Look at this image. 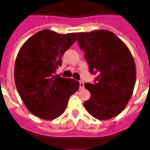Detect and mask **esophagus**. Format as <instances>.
Instances as JSON below:
<instances>
[{"instance_id":"esophagus-1","label":"esophagus","mask_w":150,"mask_h":150,"mask_svg":"<svg viewBox=\"0 0 150 150\" xmlns=\"http://www.w3.org/2000/svg\"><path fill=\"white\" fill-rule=\"evenodd\" d=\"M84 88V83L83 81H79V89L82 90Z\"/></svg>"}]
</instances>
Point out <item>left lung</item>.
I'll return each mask as SVG.
<instances>
[{"mask_svg":"<svg viewBox=\"0 0 150 150\" xmlns=\"http://www.w3.org/2000/svg\"><path fill=\"white\" fill-rule=\"evenodd\" d=\"M77 41L91 74H98L95 83L84 84L91 94L84 102L85 108L99 120L117 116L125 109L135 86L136 67L131 52L108 30L79 33Z\"/></svg>","mask_w":150,"mask_h":150,"instance_id":"1","label":"left lung"}]
</instances>
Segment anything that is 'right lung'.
Segmentation results:
<instances>
[{"label": "right lung", "mask_w": 150, "mask_h": 150, "mask_svg": "<svg viewBox=\"0 0 150 150\" xmlns=\"http://www.w3.org/2000/svg\"><path fill=\"white\" fill-rule=\"evenodd\" d=\"M76 40V33L58 34L44 29L31 36L20 49L14 67L16 89L28 110L52 120L66 110L79 83L55 75L64 52Z\"/></svg>", "instance_id": "obj_1"}]
</instances>
